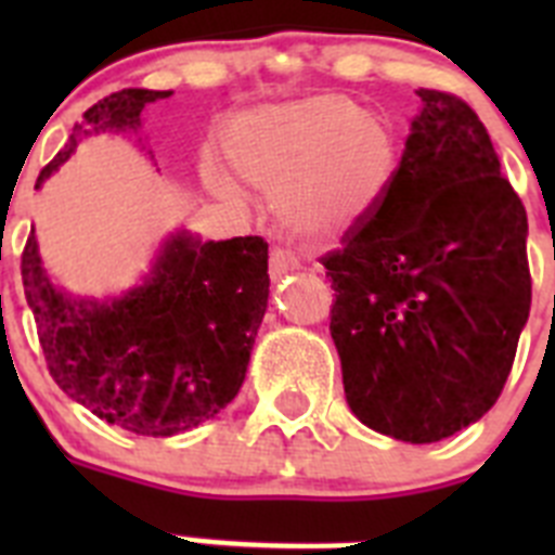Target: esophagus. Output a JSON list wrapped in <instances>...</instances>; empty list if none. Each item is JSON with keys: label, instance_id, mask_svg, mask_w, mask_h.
I'll return each mask as SVG.
<instances>
[{"label": "esophagus", "instance_id": "34e87169", "mask_svg": "<svg viewBox=\"0 0 555 555\" xmlns=\"http://www.w3.org/2000/svg\"><path fill=\"white\" fill-rule=\"evenodd\" d=\"M294 269H297V258L294 255H288L286 249H272V255H269V274H272V281L294 272Z\"/></svg>", "mask_w": 555, "mask_h": 555}]
</instances>
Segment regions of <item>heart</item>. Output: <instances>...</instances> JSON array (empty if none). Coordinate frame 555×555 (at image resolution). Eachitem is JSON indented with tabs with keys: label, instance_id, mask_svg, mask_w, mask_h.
<instances>
[{
	"label": "heart",
	"instance_id": "heart-1",
	"mask_svg": "<svg viewBox=\"0 0 555 555\" xmlns=\"http://www.w3.org/2000/svg\"><path fill=\"white\" fill-rule=\"evenodd\" d=\"M238 183L274 194V217L308 244L345 235L395 171V135L384 121L345 96H311L235 116L219 141ZM203 180L222 199L235 189L214 166Z\"/></svg>",
	"mask_w": 555,
	"mask_h": 555
}]
</instances>
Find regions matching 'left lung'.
<instances>
[{"instance_id": "8db88e82", "label": "left lung", "mask_w": 555, "mask_h": 555, "mask_svg": "<svg viewBox=\"0 0 555 555\" xmlns=\"http://www.w3.org/2000/svg\"><path fill=\"white\" fill-rule=\"evenodd\" d=\"M403 158L322 255L345 395L366 428L428 444L498 403L531 311L528 217L478 113L420 88Z\"/></svg>"}]
</instances>
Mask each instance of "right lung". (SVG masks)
Listing matches in <instances>:
<instances>
[{
  "mask_svg": "<svg viewBox=\"0 0 555 555\" xmlns=\"http://www.w3.org/2000/svg\"><path fill=\"white\" fill-rule=\"evenodd\" d=\"M169 91L125 88L88 107L38 185L88 132L141 127V111ZM269 244L261 235L199 242L180 230L144 283L113 300H77L52 286L36 235L22 281L49 375L105 423L139 436H175L217 416L238 395L269 300Z\"/></svg>",
  "mask_w": 555,
  "mask_h": 555,
  "instance_id": "obj_1",
  "label": "right lung"
}]
</instances>
